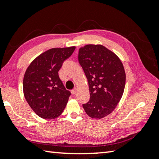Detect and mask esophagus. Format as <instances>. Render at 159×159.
Returning <instances> with one entry per match:
<instances>
[{
    "mask_svg": "<svg viewBox=\"0 0 159 159\" xmlns=\"http://www.w3.org/2000/svg\"><path fill=\"white\" fill-rule=\"evenodd\" d=\"M77 91H78V89H77V88H75L74 89H73L72 90H71V93L73 95H75V93H77Z\"/></svg>",
    "mask_w": 159,
    "mask_h": 159,
    "instance_id": "esophagus-1",
    "label": "esophagus"
}]
</instances>
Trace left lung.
<instances>
[{
	"label": "left lung",
	"mask_w": 159,
	"mask_h": 159,
	"mask_svg": "<svg viewBox=\"0 0 159 159\" xmlns=\"http://www.w3.org/2000/svg\"><path fill=\"white\" fill-rule=\"evenodd\" d=\"M79 61L89 83L90 100L83 104L89 117L101 119L115 109L124 93L126 74L120 58L101 44L80 47Z\"/></svg>",
	"instance_id": "8db88e82"
}]
</instances>
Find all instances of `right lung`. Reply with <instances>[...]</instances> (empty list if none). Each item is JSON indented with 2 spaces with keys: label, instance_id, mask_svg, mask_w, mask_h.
Wrapping results in <instances>:
<instances>
[{
  "label": "right lung",
  "instance_id": "add662e5",
  "mask_svg": "<svg viewBox=\"0 0 159 159\" xmlns=\"http://www.w3.org/2000/svg\"><path fill=\"white\" fill-rule=\"evenodd\" d=\"M75 47L52 48L31 62L25 73L23 93L32 110L43 119H55L64 111L70 95L59 71Z\"/></svg>",
  "mask_w": 159,
  "mask_h": 159
}]
</instances>
